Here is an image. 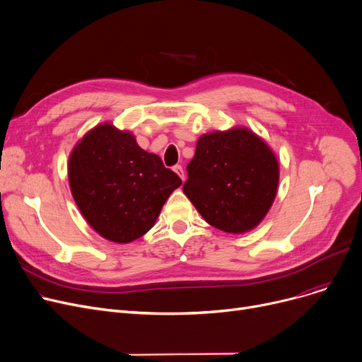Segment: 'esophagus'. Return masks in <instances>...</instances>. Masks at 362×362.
Returning a JSON list of instances; mask_svg holds the SVG:
<instances>
[{
	"label": "esophagus",
	"mask_w": 362,
	"mask_h": 362,
	"mask_svg": "<svg viewBox=\"0 0 362 362\" xmlns=\"http://www.w3.org/2000/svg\"><path fill=\"white\" fill-rule=\"evenodd\" d=\"M173 170H175V173L182 180H185V171H183L182 165H175V168H173Z\"/></svg>",
	"instance_id": "34e87169"
}]
</instances>
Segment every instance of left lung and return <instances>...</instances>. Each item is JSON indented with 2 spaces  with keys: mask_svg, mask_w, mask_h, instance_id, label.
<instances>
[{
  "mask_svg": "<svg viewBox=\"0 0 362 362\" xmlns=\"http://www.w3.org/2000/svg\"><path fill=\"white\" fill-rule=\"evenodd\" d=\"M186 171L185 195L207 223L228 233L255 229L278 191L276 156L247 127L202 134Z\"/></svg>",
  "mask_w": 362,
  "mask_h": 362,
  "instance_id": "1",
  "label": "left lung"
}]
</instances>
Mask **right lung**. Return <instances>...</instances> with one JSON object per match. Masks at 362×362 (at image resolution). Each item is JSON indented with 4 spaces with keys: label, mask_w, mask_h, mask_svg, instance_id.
<instances>
[{
    "label": "right lung",
    "mask_w": 362,
    "mask_h": 362,
    "mask_svg": "<svg viewBox=\"0 0 362 362\" xmlns=\"http://www.w3.org/2000/svg\"><path fill=\"white\" fill-rule=\"evenodd\" d=\"M68 179L87 223L117 244L144 237L182 185L158 155L140 148L130 132L111 122L96 125L74 146Z\"/></svg>",
    "instance_id": "add662e5"
}]
</instances>
